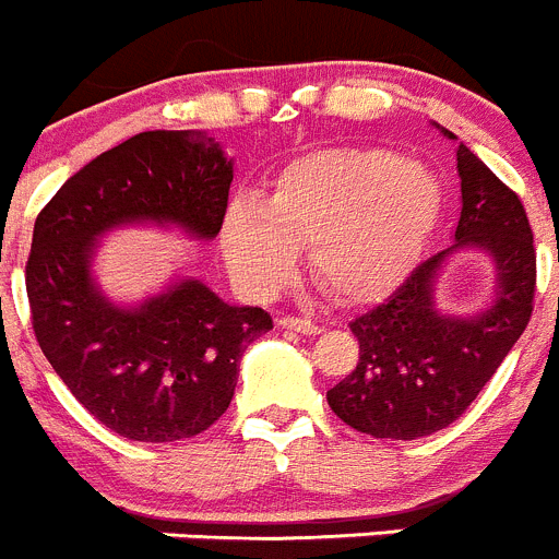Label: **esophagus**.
Listing matches in <instances>:
<instances>
[{
    "label": "esophagus",
    "instance_id": "obj_1",
    "mask_svg": "<svg viewBox=\"0 0 559 559\" xmlns=\"http://www.w3.org/2000/svg\"><path fill=\"white\" fill-rule=\"evenodd\" d=\"M278 328H286V331H297L304 333V336H314V333H320L322 328L317 325V322L311 320H304V317H278Z\"/></svg>",
    "mask_w": 559,
    "mask_h": 559
}]
</instances>
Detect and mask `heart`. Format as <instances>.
<instances>
[{"label":"heart","mask_w":559,"mask_h":559,"mask_svg":"<svg viewBox=\"0 0 559 559\" xmlns=\"http://www.w3.org/2000/svg\"><path fill=\"white\" fill-rule=\"evenodd\" d=\"M441 203L436 174L394 151H314L292 159L264 201L228 203L223 255L248 295L270 297L295 273L297 245H309L317 284L342 304H367L411 273Z\"/></svg>","instance_id":"1"}]
</instances>
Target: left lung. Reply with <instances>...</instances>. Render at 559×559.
Listing matches in <instances>:
<instances>
[{"mask_svg":"<svg viewBox=\"0 0 559 559\" xmlns=\"http://www.w3.org/2000/svg\"><path fill=\"white\" fill-rule=\"evenodd\" d=\"M457 176L455 245L421 262L383 304L350 322L361 347L358 364L328 391L333 414L372 438L414 441L450 427L493 378L532 317L535 245L524 203L463 143ZM463 247L492 255L498 300L472 318H450L437 311L431 292L445 259Z\"/></svg>","mask_w":559,"mask_h":559,"instance_id":"left-lung-1","label":"left lung"}]
</instances>
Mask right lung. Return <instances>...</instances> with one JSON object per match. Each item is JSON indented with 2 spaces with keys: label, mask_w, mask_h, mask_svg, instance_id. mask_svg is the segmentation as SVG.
Listing matches in <instances>:
<instances>
[{
  "label": "right lung",
  "mask_w": 559,
  "mask_h": 559,
  "mask_svg": "<svg viewBox=\"0 0 559 559\" xmlns=\"http://www.w3.org/2000/svg\"><path fill=\"white\" fill-rule=\"evenodd\" d=\"M234 162L203 132H140L104 151L40 209L27 259L33 331L76 400L129 441H181L231 405L239 358L273 317L179 278L118 306L93 278L98 237L132 223L221 234Z\"/></svg>",
  "instance_id": "add662e5"
}]
</instances>
